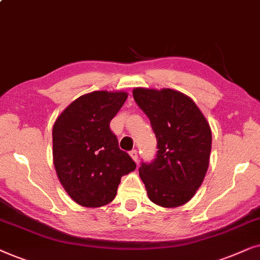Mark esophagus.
Instances as JSON below:
<instances>
[{"mask_svg": "<svg viewBox=\"0 0 260 260\" xmlns=\"http://www.w3.org/2000/svg\"><path fill=\"white\" fill-rule=\"evenodd\" d=\"M129 154H131V157L134 159V161L138 162V160H139V153H138V151L137 150H132V151H131Z\"/></svg>", "mask_w": 260, "mask_h": 260, "instance_id": "esophagus-1", "label": "esophagus"}]
</instances>
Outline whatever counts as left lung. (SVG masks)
<instances>
[{
    "label": "left lung",
    "instance_id": "obj_1",
    "mask_svg": "<svg viewBox=\"0 0 260 260\" xmlns=\"http://www.w3.org/2000/svg\"><path fill=\"white\" fill-rule=\"evenodd\" d=\"M133 96L157 138L154 159L139 168L148 199L165 208L184 205L202 184L208 169L209 123L195 102L176 90L137 88Z\"/></svg>",
    "mask_w": 260,
    "mask_h": 260
}]
</instances>
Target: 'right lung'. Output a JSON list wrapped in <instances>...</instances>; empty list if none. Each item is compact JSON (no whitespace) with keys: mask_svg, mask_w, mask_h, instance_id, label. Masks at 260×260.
I'll use <instances>...</instances> for the list:
<instances>
[{"mask_svg":"<svg viewBox=\"0 0 260 260\" xmlns=\"http://www.w3.org/2000/svg\"><path fill=\"white\" fill-rule=\"evenodd\" d=\"M127 100L123 91H94L75 100L55 120L53 162L70 197L84 207L112 202L121 177L137 168L120 150L110 121Z\"/></svg>","mask_w":260,"mask_h":260,"instance_id":"right-lung-1","label":"right lung"}]
</instances>
